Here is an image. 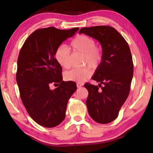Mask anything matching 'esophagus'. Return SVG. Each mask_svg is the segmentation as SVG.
Instances as JSON below:
<instances>
[{"mask_svg":"<svg viewBox=\"0 0 153 153\" xmlns=\"http://www.w3.org/2000/svg\"><path fill=\"white\" fill-rule=\"evenodd\" d=\"M83 86V84L81 83H77V88H79V87H82Z\"/></svg>","mask_w":153,"mask_h":153,"instance_id":"obj_1","label":"esophagus"}]
</instances>
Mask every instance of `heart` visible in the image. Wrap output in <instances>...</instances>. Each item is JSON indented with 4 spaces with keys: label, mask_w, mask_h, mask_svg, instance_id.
<instances>
[{
    "label": "heart",
    "mask_w": 153,
    "mask_h": 153,
    "mask_svg": "<svg viewBox=\"0 0 153 153\" xmlns=\"http://www.w3.org/2000/svg\"><path fill=\"white\" fill-rule=\"evenodd\" d=\"M70 48L74 52H79L83 54L84 64H88L90 67H98L102 58V51L100 47L95 45V41L87 35H80L71 42ZM55 59L61 67L68 69L71 66V53L66 46L60 45L54 53ZM91 71L89 68H74L64 74L67 81L82 83L89 79Z\"/></svg>",
    "instance_id": "obj_1"
}]
</instances>
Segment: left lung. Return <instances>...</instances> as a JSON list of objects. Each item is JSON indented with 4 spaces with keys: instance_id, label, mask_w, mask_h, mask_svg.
<instances>
[{
    "instance_id": "obj_1",
    "label": "left lung",
    "mask_w": 153,
    "mask_h": 153,
    "mask_svg": "<svg viewBox=\"0 0 153 153\" xmlns=\"http://www.w3.org/2000/svg\"><path fill=\"white\" fill-rule=\"evenodd\" d=\"M79 33L95 39L102 47V60L91 77L99 86L87 83L84 87L89 92V114L97 122L108 123L118 117L130 90L134 74L131 51L124 38L112 27H83Z\"/></svg>"
}]
</instances>
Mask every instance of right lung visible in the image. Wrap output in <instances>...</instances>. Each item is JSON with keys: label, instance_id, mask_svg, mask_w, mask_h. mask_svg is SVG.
<instances>
[{"label": "right lung", "instance_id": "right-lung-1", "mask_svg": "<svg viewBox=\"0 0 153 153\" xmlns=\"http://www.w3.org/2000/svg\"><path fill=\"white\" fill-rule=\"evenodd\" d=\"M78 27L40 29L25 41L17 62L16 82L22 101L29 115L38 124L54 128L66 116L68 100L77 89L74 82H64L62 68L55 59L56 48L72 37ZM59 87L51 90V84Z\"/></svg>", "mask_w": 153, "mask_h": 153}]
</instances>
